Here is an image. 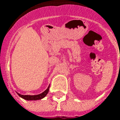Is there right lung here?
Segmentation results:
<instances>
[{
	"instance_id": "1",
	"label": "right lung",
	"mask_w": 120,
	"mask_h": 120,
	"mask_svg": "<svg viewBox=\"0 0 120 120\" xmlns=\"http://www.w3.org/2000/svg\"><path fill=\"white\" fill-rule=\"evenodd\" d=\"M49 86L47 87V89L45 90L43 93H40L39 94H37V95H23V94H20L18 93H17V94H18V95L20 97H21V98L24 99L26 100H41L42 98L45 97V96L47 95V93L49 92Z\"/></svg>"
}]
</instances>
